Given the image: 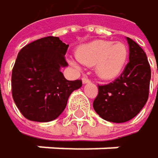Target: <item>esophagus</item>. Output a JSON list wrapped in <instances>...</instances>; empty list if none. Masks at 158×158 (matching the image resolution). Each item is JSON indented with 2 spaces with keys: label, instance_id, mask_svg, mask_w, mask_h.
<instances>
[{
  "label": "esophagus",
  "instance_id": "esophagus-1",
  "mask_svg": "<svg viewBox=\"0 0 158 158\" xmlns=\"http://www.w3.org/2000/svg\"><path fill=\"white\" fill-rule=\"evenodd\" d=\"M82 82H83V84H88V83H89L90 81H89V79L88 77L84 76V77L82 78Z\"/></svg>",
  "mask_w": 158,
  "mask_h": 158
}]
</instances>
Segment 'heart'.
<instances>
[{
	"label": "heart",
	"instance_id": "1",
	"mask_svg": "<svg viewBox=\"0 0 158 158\" xmlns=\"http://www.w3.org/2000/svg\"><path fill=\"white\" fill-rule=\"evenodd\" d=\"M77 59L84 65L95 66V73L104 80L120 76L128 61L129 50L123 42L95 40L81 46L76 52ZM69 64L78 69V64L70 59Z\"/></svg>",
	"mask_w": 158,
	"mask_h": 158
}]
</instances>
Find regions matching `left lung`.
Segmentation results:
<instances>
[{"label":"left lung","instance_id":"left-lung-1","mask_svg":"<svg viewBox=\"0 0 158 158\" xmlns=\"http://www.w3.org/2000/svg\"><path fill=\"white\" fill-rule=\"evenodd\" d=\"M129 45V63L114 82L99 85L93 102L96 113L107 122L121 123L136 117L145 106L151 80L146 53L133 39L126 37Z\"/></svg>","mask_w":158,"mask_h":158}]
</instances>
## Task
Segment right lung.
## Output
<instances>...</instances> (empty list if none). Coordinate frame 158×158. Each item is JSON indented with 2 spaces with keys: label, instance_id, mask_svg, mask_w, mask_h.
Segmentation results:
<instances>
[{
  "label": "right lung",
  "instance_id": "right-lung-1",
  "mask_svg": "<svg viewBox=\"0 0 158 158\" xmlns=\"http://www.w3.org/2000/svg\"><path fill=\"white\" fill-rule=\"evenodd\" d=\"M69 45L57 36L37 39L23 47L12 70V96L26 119L47 123L56 120L66 108L81 80H67L61 69L68 66L65 54Z\"/></svg>",
  "mask_w": 158,
  "mask_h": 158
}]
</instances>
